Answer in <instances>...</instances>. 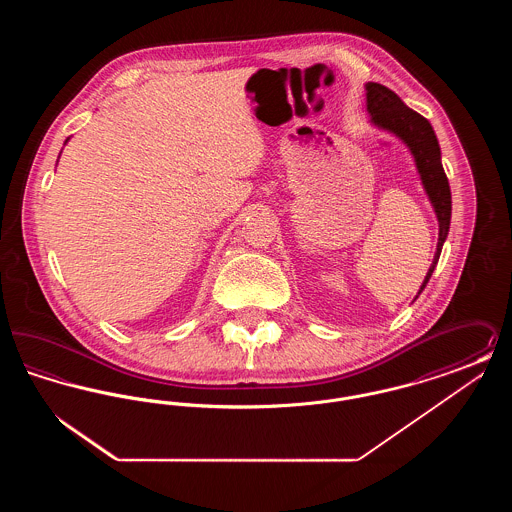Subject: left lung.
Instances as JSON below:
<instances>
[{
    "instance_id": "8db88e82",
    "label": "left lung",
    "mask_w": 512,
    "mask_h": 512,
    "mask_svg": "<svg viewBox=\"0 0 512 512\" xmlns=\"http://www.w3.org/2000/svg\"><path fill=\"white\" fill-rule=\"evenodd\" d=\"M365 88L366 111L370 115V122L382 130H388L391 134H395L405 146L409 147V151L414 157L416 171L420 174L422 186H424L428 199L436 211V217H438V247H436L432 267L428 268V274L418 290V295H420L426 288L434 268L438 265L441 247L445 244V238L449 234V224H451V190H449V180H447L443 165H441L438 138H436L432 124L426 121L422 115L413 111L411 107H407L395 92H391L390 88H386L378 82H368Z\"/></svg>"
}]
</instances>
